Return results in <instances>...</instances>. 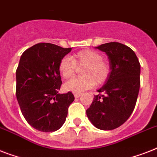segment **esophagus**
Here are the masks:
<instances>
[{
    "instance_id": "1",
    "label": "esophagus",
    "mask_w": 157,
    "mask_h": 157,
    "mask_svg": "<svg viewBox=\"0 0 157 157\" xmlns=\"http://www.w3.org/2000/svg\"><path fill=\"white\" fill-rule=\"evenodd\" d=\"M81 95V93H75L74 94V96H75V98H79V97H80V96Z\"/></svg>"
}]
</instances>
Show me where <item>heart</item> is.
I'll list each match as a JSON object with an SVG mask.
<instances>
[{"label": "heart", "mask_w": 157, "mask_h": 157, "mask_svg": "<svg viewBox=\"0 0 157 157\" xmlns=\"http://www.w3.org/2000/svg\"><path fill=\"white\" fill-rule=\"evenodd\" d=\"M77 67H85L81 77H75L64 84L67 91L81 93L93 88L97 85H103L109 77L111 67L103 59V55L93 50H83L72 56L63 57L59 63V70L65 79L70 78L76 71Z\"/></svg>", "instance_id": "heart-1"}]
</instances>
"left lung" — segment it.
<instances>
[{"mask_svg":"<svg viewBox=\"0 0 157 157\" xmlns=\"http://www.w3.org/2000/svg\"><path fill=\"white\" fill-rule=\"evenodd\" d=\"M96 48L107 54L111 73L86 115L96 128L111 130L124 124L134 111L140 87V63L133 50L121 43Z\"/></svg>","mask_w":157,"mask_h":157,"instance_id":"obj_1","label":"left lung"}]
</instances>
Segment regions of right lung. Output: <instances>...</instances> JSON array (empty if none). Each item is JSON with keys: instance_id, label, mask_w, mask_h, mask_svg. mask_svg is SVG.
<instances>
[{"instance_id": "add662e5", "label": "right lung", "mask_w": 157, "mask_h": 157, "mask_svg": "<svg viewBox=\"0 0 157 157\" xmlns=\"http://www.w3.org/2000/svg\"><path fill=\"white\" fill-rule=\"evenodd\" d=\"M71 48L38 43L21 55L16 70V97L22 114L34 129L54 132L66 121L75 98L71 92L59 94V63Z\"/></svg>"}]
</instances>
